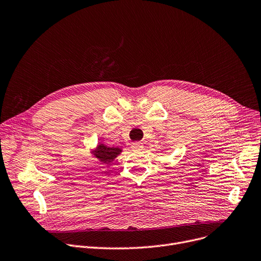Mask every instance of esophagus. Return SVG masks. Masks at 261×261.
I'll use <instances>...</instances> for the list:
<instances>
[{
    "mask_svg": "<svg viewBox=\"0 0 261 261\" xmlns=\"http://www.w3.org/2000/svg\"><path fill=\"white\" fill-rule=\"evenodd\" d=\"M133 151H141V150H143L144 148V144L141 143V142H134L131 146Z\"/></svg>",
    "mask_w": 261,
    "mask_h": 261,
    "instance_id": "obj_1",
    "label": "esophagus"
}]
</instances>
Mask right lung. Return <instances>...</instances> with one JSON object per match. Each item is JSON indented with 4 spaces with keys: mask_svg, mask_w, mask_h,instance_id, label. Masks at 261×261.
I'll use <instances>...</instances> for the list:
<instances>
[{
    "mask_svg": "<svg viewBox=\"0 0 261 261\" xmlns=\"http://www.w3.org/2000/svg\"><path fill=\"white\" fill-rule=\"evenodd\" d=\"M121 152V149L118 147H108L103 144L98 145L94 151L95 158H97L102 164H109Z\"/></svg>",
    "mask_w": 261,
    "mask_h": 261,
    "instance_id": "right-lung-1",
    "label": "right lung"
}]
</instances>
